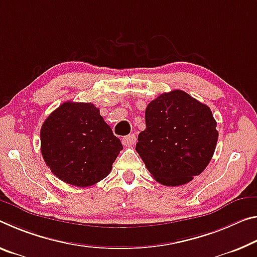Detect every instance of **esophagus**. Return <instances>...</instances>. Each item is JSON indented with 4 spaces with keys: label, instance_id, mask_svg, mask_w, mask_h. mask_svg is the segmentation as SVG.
I'll return each instance as SVG.
<instances>
[{
    "label": "esophagus",
    "instance_id": "1",
    "mask_svg": "<svg viewBox=\"0 0 257 257\" xmlns=\"http://www.w3.org/2000/svg\"><path fill=\"white\" fill-rule=\"evenodd\" d=\"M136 143V137L134 134L132 135H127L124 137H122V144L125 145V146H130V145H134Z\"/></svg>",
    "mask_w": 257,
    "mask_h": 257
}]
</instances>
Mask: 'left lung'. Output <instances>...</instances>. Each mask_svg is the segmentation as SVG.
Listing matches in <instances>:
<instances>
[{
	"mask_svg": "<svg viewBox=\"0 0 257 257\" xmlns=\"http://www.w3.org/2000/svg\"><path fill=\"white\" fill-rule=\"evenodd\" d=\"M145 124L136 151L157 182L186 184L208 166L218 132L207 105L183 90L164 92L146 107Z\"/></svg>",
	"mask_w": 257,
	"mask_h": 257,
	"instance_id": "obj_1",
	"label": "left lung"
}]
</instances>
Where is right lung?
I'll return each instance as SVG.
<instances>
[{"instance_id": "right-lung-1", "label": "right lung", "mask_w": 257, "mask_h": 257, "mask_svg": "<svg viewBox=\"0 0 257 257\" xmlns=\"http://www.w3.org/2000/svg\"><path fill=\"white\" fill-rule=\"evenodd\" d=\"M40 135L47 166L60 181L79 187L106 177L123 149L91 103L62 104L43 122Z\"/></svg>"}]
</instances>
